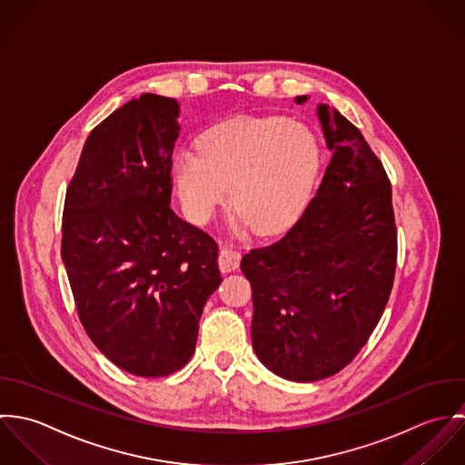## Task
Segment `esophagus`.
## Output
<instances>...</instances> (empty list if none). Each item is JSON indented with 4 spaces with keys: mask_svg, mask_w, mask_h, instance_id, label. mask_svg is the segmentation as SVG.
<instances>
[{
    "mask_svg": "<svg viewBox=\"0 0 465 465\" xmlns=\"http://www.w3.org/2000/svg\"><path fill=\"white\" fill-rule=\"evenodd\" d=\"M241 264V253L228 250V248H221L219 252V268L223 272H235Z\"/></svg>",
    "mask_w": 465,
    "mask_h": 465,
    "instance_id": "1",
    "label": "esophagus"
}]
</instances>
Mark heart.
Instances as JSON below:
<instances>
[{"instance_id":"heart-1","label":"heart","mask_w":465,"mask_h":465,"mask_svg":"<svg viewBox=\"0 0 465 465\" xmlns=\"http://www.w3.org/2000/svg\"><path fill=\"white\" fill-rule=\"evenodd\" d=\"M320 165L314 134L283 116H241L208 131L199 149L176 156V180L188 217L204 224L233 185L232 226L279 232L302 210Z\"/></svg>"}]
</instances>
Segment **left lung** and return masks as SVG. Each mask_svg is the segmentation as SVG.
Returning a JSON list of instances; mask_svg holds the SVG:
<instances>
[{
  "label": "left lung",
  "instance_id": "8db88e82",
  "mask_svg": "<svg viewBox=\"0 0 465 465\" xmlns=\"http://www.w3.org/2000/svg\"><path fill=\"white\" fill-rule=\"evenodd\" d=\"M318 118L332 151L322 185L282 239L241 261L253 291V349L270 371L296 382L334 375L358 356L388 303L397 264L381 160L327 104Z\"/></svg>",
  "mask_w": 465,
  "mask_h": 465
}]
</instances>
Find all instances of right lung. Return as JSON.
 Masks as SVG:
<instances>
[{"instance_id": "obj_1", "label": "right lung", "mask_w": 465, "mask_h": 465, "mask_svg": "<svg viewBox=\"0 0 465 465\" xmlns=\"http://www.w3.org/2000/svg\"><path fill=\"white\" fill-rule=\"evenodd\" d=\"M174 98L143 94L90 133L66 188L61 255L81 323L116 367L183 369L221 283L217 244L171 208Z\"/></svg>"}]
</instances>
